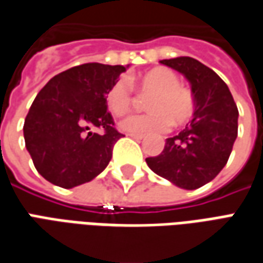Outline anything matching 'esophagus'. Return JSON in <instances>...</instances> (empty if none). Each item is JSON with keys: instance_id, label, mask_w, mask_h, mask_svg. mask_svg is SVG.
Returning <instances> with one entry per match:
<instances>
[{"instance_id": "34e87169", "label": "esophagus", "mask_w": 263, "mask_h": 263, "mask_svg": "<svg viewBox=\"0 0 263 263\" xmlns=\"http://www.w3.org/2000/svg\"><path fill=\"white\" fill-rule=\"evenodd\" d=\"M130 137H132V139H135V140H137V142H140V140H143V139H144V136L143 135H133V133H130Z\"/></svg>"}]
</instances>
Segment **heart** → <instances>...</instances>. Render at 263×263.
<instances>
[{
    "label": "heart",
    "mask_w": 263,
    "mask_h": 263,
    "mask_svg": "<svg viewBox=\"0 0 263 263\" xmlns=\"http://www.w3.org/2000/svg\"><path fill=\"white\" fill-rule=\"evenodd\" d=\"M143 93H152L147 114H133L120 123L123 132L133 135L166 133L172 124H184L195 111V99L190 90L180 86L175 71L166 67H156L139 80ZM108 110L114 116H124L133 106V88L127 79H119L106 96Z\"/></svg>",
    "instance_id": "heart-1"
}]
</instances>
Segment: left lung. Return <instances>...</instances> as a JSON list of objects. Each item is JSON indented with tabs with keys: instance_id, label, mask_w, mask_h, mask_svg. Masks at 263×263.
I'll use <instances>...</instances> for the list:
<instances>
[{
	"instance_id": "8db88e82",
	"label": "left lung",
	"mask_w": 263,
	"mask_h": 263,
	"mask_svg": "<svg viewBox=\"0 0 263 263\" xmlns=\"http://www.w3.org/2000/svg\"><path fill=\"white\" fill-rule=\"evenodd\" d=\"M190 83L195 113L190 124L166 139L164 149L146 163L156 175L182 189L202 187L218 176L238 137V107L226 83L192 57L162 60Z\"/></svg>"
}]
</instances>
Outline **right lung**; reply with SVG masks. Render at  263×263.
I'll return each instance as SVG.
<instances>
[{
  "label": "right lung",
  "instance_id": "1",
  "mask_svg": "<svg viewBox=\"0 0 263 263\" xmlns=\"http://www.w3.org/2000/svg\"><path fill=\"white\" fill-rule=\"evenodd\" d=\"M127 67L87 63L54 76L24 121L25 147L50 183L71 189L99 176L121 133L114 128L106 96ZM99 127L103 134H94Z\"/></svg>",
  "mask_w": 263,
  "mask_h": 263
}]
</instances>
